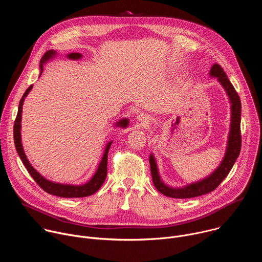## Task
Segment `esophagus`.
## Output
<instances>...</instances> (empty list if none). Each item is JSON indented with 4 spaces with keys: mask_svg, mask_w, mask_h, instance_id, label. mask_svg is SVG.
I'll return each instance as SVG.
<instances>
[{
    "mask_svg": "<svg viewBox=\"0 0 262 262\" xmlns=\"http://www.w3.org/2000/svg\"><path fill=\"white\" fill-rule=\"evenodd\" d=\"M137 119L139 120V121H141V122H146L147 121V118L142 114V115H139L138 117H137Z\"/></svg>",
    "mask_w": 262,
    "mask_h": 262,
    "instance_id": "1",
    "label": "esophagus"
}]
</instances>
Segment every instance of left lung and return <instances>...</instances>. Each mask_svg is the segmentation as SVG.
<instances>
[{"label": "left lung", "mask_w": 262, "mask_h": 262, "mask_svg": "<svg viewBox=\"0 0 262 262\" xmlns=\"http://www.w3.org/2000/svg\"><path fill=\"white\" fill-rule=\"evenodd\" d=\"M209 77L215 78L220 85L225 90L228 95L231 110V118H230V130L227 140V146L225 156H224L221 164L211 172L207 177L192 182L180 188H173L166 184L159 172L158 164L155 156L151 154L149 156V163H150L152 181L156 189L163 195L171 198H193L197 196H202L207 193L215 190L220 183L225 179L230 170L232 169L236 159L239 156L241 147H242V137H241V112L242 103L237 92L230 83L225 71L219 64H213L209 70Z\"/></svg>", "instance_id": "1"}]
</instances>
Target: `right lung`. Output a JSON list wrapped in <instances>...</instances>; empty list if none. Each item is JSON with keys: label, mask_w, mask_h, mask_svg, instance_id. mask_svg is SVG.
<instances>
[{"label": "right lung", "mask_w": 262, "mask_h": 262, "mask_svg": "<svg viewBox=\"0 0 262 262\" xmlns=\"http://www.w3.org/2000/svg\"><path fill=\"white\" fill-rule=\"evenodd\" d=\"M57 51L51 50L48 51L45 56L41 58L40 60V73L39 77L41 76V73L43 71V65L47 64L49 61L55 59L57 57ZM66 57L70 60H79L83 57L82 54L80 53H71L66 55ZM33 85H31L26 92L24 93L20 101H19V105H18V112H17V116L14 122V127H13V136H14V144H15V148L16 151L23 162V164L25 165L26 169L28 170V172L30 173V175L33 177V179L37 182L40 188L46 191L47 193L51 194V195H55L58 197H62V198H82V197H87L90 195H93L94 193H96L100 186L102 185V183L105 180L106 177V166H107V152L108 149L111 147V144L113 143V141H110L108 143H106L105 147H104V151L102 155V158L98 164V167L94 173V175L90 178V180H88L87 182L83 183V184H65V183H59V182H55V181H51L49 179H47L45 176H42L38 171H37L29 162L25 151L23 148V143H21V113H23V104L25 101V98L28 96V94L30 93V91L32 90ZM129 123V119L128 118H122L120 120H118L115 123L116 127H121V128H125L128 126Z\"/></svg>", "instance_id": "add662e5"}]
</instances>
